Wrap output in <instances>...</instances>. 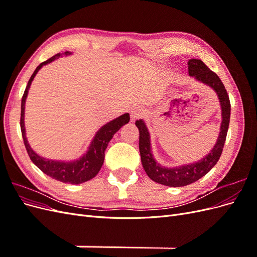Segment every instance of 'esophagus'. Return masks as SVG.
<instances>
[{
    "label": "esophagus",
    "instance_id": "esophagus-1",
    "mask_svg": "<svg viewBox=\"0 0 257 257\" xmlns=\"http://www.w3.org/2000/svg\"><path fill=\"white\" fill-rule=\"evenodd\" d=\"M145 114H146V112L143 108L137 107V108H134V109L131 111V119H132V121H135L137 119L143 118Z\"/></svg>",
    "mask_w": 257,
    "mask_h": 257
}]
</instances>
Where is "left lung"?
<instances>
[{"label":"left lung","instance_id":"obj_1","mask_svg":"<svg viewBox=\"0 0 257 257\" xmlns=\"http://www.w3.org/2000/svg\"><path fill=\"white\" fill-rule=\"evenodd\" d=\"M188 65L189 75L194 77L197 81L211 88L216 93L221 105L222 122L220 133L217 136L215 145L210 152L205 155L203 159H200L197 162L190 163V164L176 167L163 166L155 161L152 154L150 133L148 131L146 123L144 120H137L135 123L139 130V152H141L142 164L145 172L154 182L166 186H173V188L184 186L195 182L212 169L222 154L230 119L229 97L219 76L212 71H210L201 60L191 59L188 62Z\"/></svg>","mask_w":257,"mask_h":257}]
</instances>
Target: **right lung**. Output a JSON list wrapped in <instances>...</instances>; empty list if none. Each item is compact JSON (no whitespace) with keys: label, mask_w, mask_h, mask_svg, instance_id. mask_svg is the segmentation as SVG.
<instances>
[{"label":"right lung","mask_w":257,"mask_h":257,"mask_svg":"<svg viewBox=\"0 0 257 257\" xmlns=\"http://www.w3.org/2000/svg\"><path fill=\"white\" fill-rule=\"evenodd\" d=\"M71 56L72 52L66 51L64 53H57L49 60L43 62L36 67L34 73L31 76V78L27 84V88L21 99V118H20V127L23 142H25L26 149L28 151L29 157L34 164L40 168L44 174L56 179L58 181L69 184H80L85 181L91 180L94 178L99 169L102 168L104 159H105V150L111 141L113 135L118 132L123 125H125L130 121V114L124 113L118 118L113 119L112 121L106 123L105 125L100 127L91 142L88 151L85 152L82 157L75 161H54L50 159H46L38 155L28 143V138L26 136V126H25V109H26V100L28 93L32 83L34 77L38 73V71L44 66L51 63L52 61L59 59L62 56Z\"/></svg>","instance_id":"right-lung-1"}]
</instances>
